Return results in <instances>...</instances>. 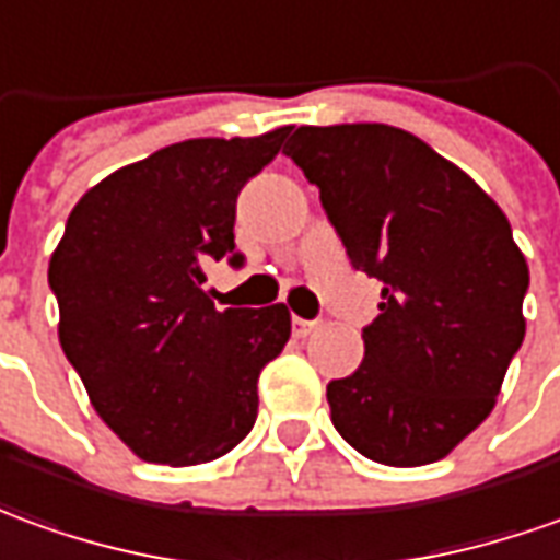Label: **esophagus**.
I'll list each match as a JSON object with an SVG mask.
<instances>
[{
	"label": "esophagus",
	"mask_w": 560,
	"mask_h": 560,
	"mask_svg": "<svg viewBox=\"0 0 560 560\" xmlns=\"http://www.w3.org/2000/svg\"><path fill=\"white\" fill-rule=\"evenodd\" d=\"M320 320L315 318V320H308V318H296V315H293V334L296 336H308L312 334V330H315V327H318Z\"/></svg>",
	"instance_id": "obj_1"
}]
</instances>
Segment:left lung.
I'll return each instance as SVG.
<instances>
[{"mask_svg":"<svg viewBox=\"0 0 560 560\" xmlns=\"http://www.w3.org/2000/svg\"><path fill=\"white\" fill-rule=\"evenodd\" d=\"M284 154L320 190L351 267L382 281L363 363L327 385L334 428L378 464H433L491 416L525 339L530 276L510 221L388 124L300 127Z\"/></svg>","mask_w":560,"mask_h":560,"instance_id":"obj_1","label":"left lung"}]
</instances>
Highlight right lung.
<instances>
[{"label": "right lung", "mask_w": 560, "mask_h": 560, "mask_svg": "<svg viewBox=\"0 0 560 560\" xmlns=\"http://www.w3.org/2000/svg\"><path fill=\"white\" fill-rule=\"evenodd\" d=\"M284 136L160 148L90 187L66 221L48 267L60 346L93 409L142 460L194 467L252 433L257 378L288 342L291 312H218L202 267H242L236 199Z\"/></svg>", "instance_id": "1"}]
</instances>
